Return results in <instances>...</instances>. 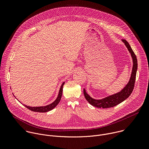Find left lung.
<instances>
[{
    "label": "left lung",
    "mask_w": 149,
    "mask_h": 149,
    "mask_svg": "<svg viewBox=\"0 0 149 149\" xmlns=\"http://www.w3.org/2000/svg\"><path fill=\"white\" fill-rule=\"evenodd\" d=\"M122 42L124 44L127 49H128L130 54H131L133 60V68L130 79L128 83L125 85V86L120 91L99 100L92 98L89 94L87 93L86 89L84 88V94L85 98H86L87 101L91 105L94 106L95 107L102 109L113 107L114 106L120 104L121 102L125 100L130 95L134 89L136 72L137 70V59L130 44L128 43V42L125 39H122Z\"/></svg>",
    "instance_id": "obj_1"
}]
</instances>
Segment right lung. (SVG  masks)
<instances>
[{
  "mask_svg": "<svg viewBox=\"0 0 149 149\" xmlns=\"http://www.w3.org/2000/svg\"><path fill=\"white\" fill-rule=\"evenodd\" d=\"M65 82H63L61 86L60 87L59 93H58V95L57 96V98H56V100L52 102L50 104H48L47 105L45 106H40V107H31V106H28L26 105H24L25 107H26L27 109H28L29 110L32 111H35V112H38V113H46L48 111H49L51 110H52V109H54L56 106L59 104L61 97H62V90H63V86L64 85ZM15 97V96H14ZM16 98V97H15ZM20 102V101H19ZM21 103V102H20Z\"/></svg>",
  "mask_w": 149,
  "mask_h": 149,
  "instance_id": "obj_1",
  "label": "right lung"
}]
</instances>
